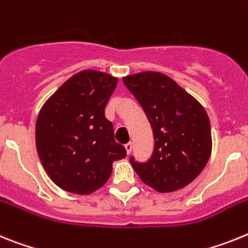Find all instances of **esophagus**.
<instances>
[{
	"instance_id": "1",
	"label": "esophagus",
	"mask_w": 248,
	"mask_h": 248,
	"mask_svg": "<svg viewBox=\"0 0 248 248\" xmlns=\"http://www.w3.org/2000/svg\"><path fill=\"white\" fill-rule=\"evenodd\" d=\"M132 143H131V142H128V143H127V145H124V148H126V152H127V155H130L131 152H132Z\"/></svg>"
}]
</instances>
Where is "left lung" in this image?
Returning a JSON list of instances; mask_svg holds the SVG:
<instances>
[{
  "instance_id": "left-lung-1",
  "label": "left lung",
  "mask_w": 248,
  "mask_h": 248,
  "mask_svg": "<svg viewBox=\"0 0 248 248\" xmlns=\"http://www.w3.org/2000/svg\"><path fill=\"white\" fill-rule=\"evenodd\" d=\"M142 106L155 137L147 162L130 158L137 175L158 192H173L189 185L204 169L212 151L207 112L171 77L146 71L124 77Z\"/></svg>"
}]
</instances>
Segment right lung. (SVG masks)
Listing matches in <instances>:
<instances>
[{"label": "right lung", "mask_w": 248, "mask_h": 248, "mask_svg": "<svg viewBox=\"0 0 248 248\" xmlns=\"http://www.w3.org/2000/svg\"><path fill=\"white\" fill-rule=\"evenodd\" d=\"M117 77L94 70L73 75L45 102L36 121V147L42 166L60 188L90 195L126 157L115 141L105 107Z\"/></svg>", "instance_id": "1"}]
</instances>
